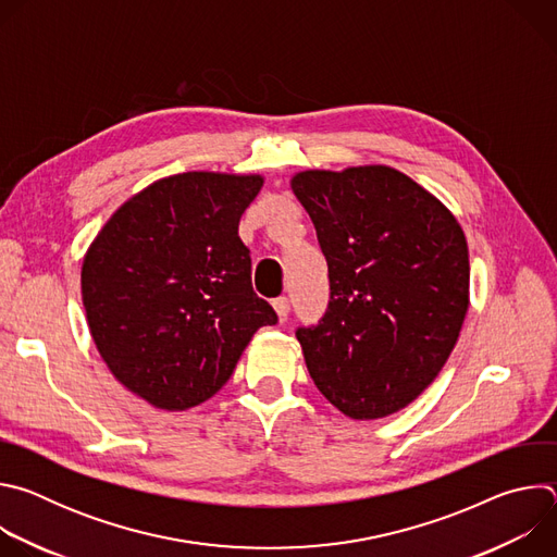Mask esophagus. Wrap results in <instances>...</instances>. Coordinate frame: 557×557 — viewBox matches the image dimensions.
<instances>
[{
	"mask_svg": "<svg viewBox=\"0 0 557 557\" xmlns=\"http://www.w3.org/2000/svg\"><path fill=\"white\" fill-rule=\"evenodd\" d=\"M273 308H275V312H277L280 320L284 322L286 317H288V312H290V304H288V297H277V299H273Z\"/></svg>",
	"mask_w": 557,
	"mask_h": 557,
	"instance_id": "esophagus-1",
	"label": "esophagus"
}]
</instances>
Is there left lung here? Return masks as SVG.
<instances>
[{
	"label": "left lung",
	"instance_id": "1",
	"mask_svg": "<svg viewBox=\"0 0 557 557\" xmlns=\"http://www.w3.org/2000/svg\"><path fill=\"white\" fill-rule=\"evenodd\" d=\"M290 185L329 262L326 312L295 331L314 385L352 419L406 408L436 379L465 320L462 228L383 165L301 172Z\"/></svg>",
	"mask_w": 557,
	"mask_h": 557
}]
</instances>
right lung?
I'll use <instances>...</instances> for the list:
<instances>
[{
    "label": "right lung",
    "instance_id": "1",
    "mask_svg": "<svg viewBox=\"0 0 557 557\" xmlns=\"http://www.w3.org/2000/svg\"><path fill=\"white\" fill-rule=\"evenodd\" d=\"M260 176L187 172L149 185L101 228L82 271L92 339L112 374L156 408L187 410L277 324L237 235Z\"/></svg>",
    "mask_w": 557,
    "mask_h": 557
}]
</instances>
